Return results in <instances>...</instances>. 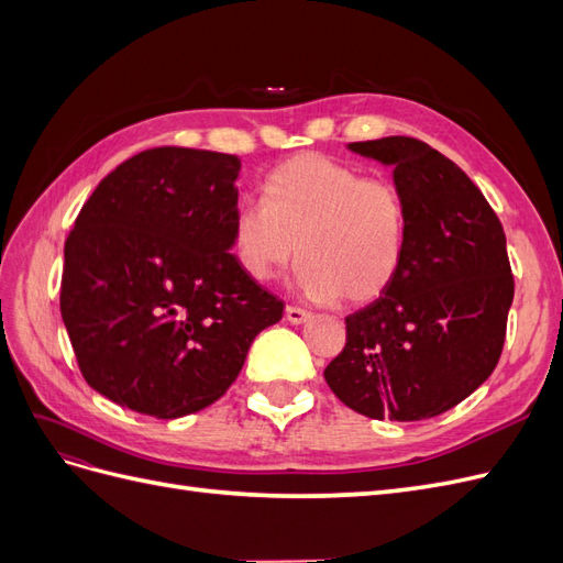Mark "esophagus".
<instances>
[{
  "label": "esophagus",
  "instance_id": "1",
  "mask_svg": "<svg viewBox=\"0 0 563 563\" xmlns=\"http://www.w3.org/2000/svg\"><path fill=\"white\" fill-rule=\"evenodd\" d=\"M310 317H312V312L296 308V305H286V319L291 323H305Z\"/></svg>",
  "mask_w": 563,
  "mask_h": 563
}]
</instances>
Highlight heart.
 <instances>
[{"label":"heart","instance_id":"b5f03b06","mask_svg":"<svg viewBox=\"0 0 563 563\" xmlns=\"http://www.w3.org/2000/svg\"><path fill=\"white\" fill-rule=\"evenodd\" d=\"M236 263L267 282L298 258V288L319 302L364 305L395 282L408 246V203L385 176L319 152L279 164L265 199L244 201L234 216Z\"/></svg>","mask_w":563,"mask_h":563}]
</instances>
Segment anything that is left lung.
Returning a JSON list of instances; mask_svg holds the SVG:
<instances>
[{
    "mask_svg": "<svg viewBox=\"0 0 563 563\" xmlns=\"http://www.w3.org/2000/svg\"><path fill=\"white\" fill-rule=\"evenodd\" d=\"M347 147L395 168L408 246L387 291L345 319L347 343L323 378L366 418H434L500 360L515 298L505 232L479 187L428 143L387 135Z\"/></svg>",
    "mask_w": 563,
    "mask_h": 563,
    "instance_id": "obj_1",
    "label": "left lung"
}]
</instances>
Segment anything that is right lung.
I'll return each mask as SVG.
<instances>
[{
	"label": "right lung",
	"mask_w": 563,
	"mask_h": 563,
	"mask_svg": "<svg viewBox=\"0 0 563 563\" xmlns=\"http://www.w3.org/2000/svg\"><path fill=\"white\" fill-rule=\"evenodd\" d=\"M234 155L155 147L98 183L65 242L60 314L84 380L155 418L211 406L284 302L230 251Z\"/></svg>",
	"instance_id": "obj_1"
}]
</instances>
